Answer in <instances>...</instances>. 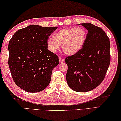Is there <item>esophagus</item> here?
<instances>
[{
    "label": "esophagus",
    "instance_id": "esophagus-1",
    "mask_svg": "<svg viewBox=\"0 0 121 121\" xmlns=\"http://www.w3.org/2000/svg\"><path fill=\"white\" fill-rule=\"evenodd\" d=\"M59 61H60V62H63V61L65 60V58H62V57H59Z\"/></svg>",
    "mask_w": 121,
    "mask_h": 121
}]
</instances>
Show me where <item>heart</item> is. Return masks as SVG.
<instances>
[{"mask_svg": "<svg viewBox=\"0 0 121 121\" xmlns=\"http://www.w3.org/2000/svg\"><path fill=\"white\" fill-rule=\"evenodd\" d=\"M86 38L87 32L82 27L63 29L55 32L53 38H49L47 46L51 52H56L61 45L62 49L66 55H73L83 47Z\"/></svg>", "mask_w": 121, "mask_h": 121, "instance_id": "1", "label": "heart"}]
</instances>
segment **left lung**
Wrapping results in <instances>:
<instances>
[{
	"label": "left lung",
	"instance_id": "obj_1",
	"mask_svg": "<svg viewBox=\"0 0 121 121\" xmlns=\"http://www.w3.org/2000/svg\"><path fill=\"white\" fill-rule=\"evenodd\" d=\"M88 30L82 49L65 59L69 86L77 92L94 89L101 83L110 63L109 38L103 30L91 23H82ZM80 25V24H78Z\"/></svg>",
	"mask_w": 121,
	"mask_h": 121
}]
</instances>
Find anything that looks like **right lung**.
Masks as SVG:
<instances>
[{
  "label": "right lung",
  "mask_w": 121,
  "mask_h": 121,
  "mask_svg": "<svg viewBox=\"0 0 121 121\" xmlns=\"http://www.w3.org/2000/svg\"><path fill=\"white\" fill-rule=\"evenodd\" d=\"M57 27L31 25L18 30L10 40L8 65L12 78L25 91L37 92L49 84L58 56L48 49L47 41Z\"/></svg>",
  "instance_id": "obj_1"
}]
</instances>
